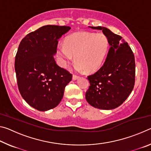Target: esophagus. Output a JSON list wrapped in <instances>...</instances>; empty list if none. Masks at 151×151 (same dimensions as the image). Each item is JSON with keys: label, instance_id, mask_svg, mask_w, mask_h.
I'll use <instances>...</instances> for the list:
<instances>
[{"label": "esophagus", "instance_id": "esophagus-1", "mask_svg": "<svg viewBox=\"0 0 151 151\" xmlns=\"http://www.w3.org/2000/svg\"><path fill=\"white\" fill-rule=\"evenodd\" d=\"M79 78V76L77 75H73V80H76V79H78Z\"/></svg>", "mask_w": 151, "mask_h": 151}]
</instances>
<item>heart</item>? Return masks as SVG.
Instances as JSON below:
<instances>
[{"instance_id":"heart-1","label":"heart","mask_w":151,"mask_h":151,"mask_svg":"<svg viewBox=\"0 0 151 151\" xmlns=\"http://www.w3.org/2000/svg\"><path fill=\"white\" fill-rule=\"evenodd\" d=\"M109 48V40L103 33L78 32L68 36L65 43L58 46V63L66 67L75 56V68L91 73L100 67Z\"/></svg>"}]
</instances>
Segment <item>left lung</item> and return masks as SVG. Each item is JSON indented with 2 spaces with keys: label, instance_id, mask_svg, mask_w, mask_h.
<instances>
[{
  "label": "left lung",
  "instance_id": "left-lung-1",
  "mask_svg": "<svg viewBox=\"0 0 151 151\" xmlns=\"http://www.w3.org/2000/svg\"><path fill=\"white\" fill-rule=\"evenodd\" d=\"M89 28L102 30L108 39L110 48L103 65L88 76L90 86L86 92V100L97 109H114L124 103L134 88V56L121 36L105 27Z\"/></svg>",
  "mask_w": 151,
  "mask_h": 151
}]
</instances>
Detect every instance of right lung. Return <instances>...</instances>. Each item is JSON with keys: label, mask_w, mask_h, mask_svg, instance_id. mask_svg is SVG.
<instances>
[{"label": "right lung", "mask_w": 151, "mask_h": 151, "mask_svg": "<svg viewBox=\"0 0 151 151\" xmlns=\"http://www.w3.org/2000/svg\"><path fill=\"white\" fill-rule=\"evenodd\" d=\"M70 27L46 25L22 39L15 57L17 85L24 100L33 108L46 111L62 100L71 74L56 63L58 40Z\"/></svg>", "instance_id": "add662e5"}]
</instances>
